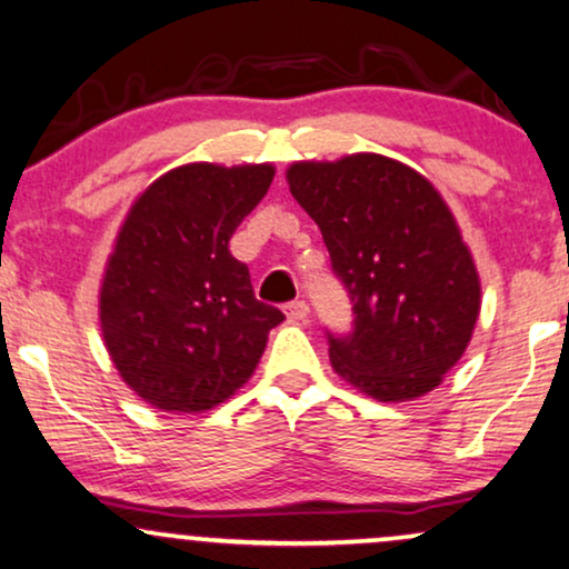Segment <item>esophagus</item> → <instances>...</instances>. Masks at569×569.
<instances>
[{"label": "esophagus", "mask_w": 569, "mask_h": 569, "mask_svg": "<svg viewBox=\"0 0 569 569\" xmlns=\"http://www.w3.org/2000/svg\"><path fill=\"white\" fill-rule=\"evenodd\" d=\"M284 313L290 321H306L308 313H311V308H308L306 300H292V303L284 306Z\"/></svg>", "instance_id": "esophagus-1"}]
</instances>
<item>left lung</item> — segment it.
<instances>
[{
	"label": "left lung",
	"mask_w": 569,
	"mask_h": 569,
	"mask_svg": "<svg viewBox=\"0 0 569 569\" xmlns=\"http://www.w3.org/2000/svg\"><path fill=\"white\" fill-rule=\"evenodd\" d=\"M287 184L321 229L353 303V332L327 335L335 371L382 403L438 388L480 313L472 252L438 189L375 152L300 160Z\"/></svg>",
	"instance_id": "obj_1"
}]
</instances>
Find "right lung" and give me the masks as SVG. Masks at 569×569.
Returning <instances> with one entry per match:
<instances>
[{
  "instance_id": "add662e5",
  "label": "right lung",
  "mask_w": 569,
  "mask_h": 569,
  "mask_svg": "<svg viewBox=\"0 0 569 569\" xmlns=\"http://www.w3.org/2000/svg\"><path fill=\"white\" fill-rule=\"evenodd\" d=\"M273 166L187 163L152 181L116 237L100 287L102 340L144 403L198 413L250 380L284 313L252 296L229 240Z\"/></svg>"
}]
</instances>
